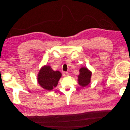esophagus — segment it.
Here are the masks:
<instances>
[{"instance_id": "esophagus-1", "label": "esophagus", "mask_w": 130, "mask_h": 130, "mask_svg": "<svg viewBox=\"0 0 130 130\" xmlns=\"http://www.w3.org/2000/svg\"><path fill=\"white\" fill-rule=\"evenodd\" d=\"M69 75V73L68 72H63V76H64V77H67V76H68Z\"/></svg>"}]
</instances>
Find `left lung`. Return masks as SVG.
I'll use <instances>...</instances> for the list:
<instances>
[{"label": "left lung", "instance_id": "8db88e82", "mask_svg": "<svg viewBox=\"0 0 130 130\" xmlns=\"http://www.w3.org/2000/svg\"><path fill=\"white\" fill-rule=\"evenodd\" d=\"M92 72L87 68L83 67L79 69V75L78 76V84L83 87L88 86L91 82Z\"/></svg>", "mask_w": 130, "mask_h": 130}]
</instances>
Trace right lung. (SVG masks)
Returning <instances> with one entry per match:
<instances>
[{
  "label": "right lung",
  "instance_id": "add662e5",
  "mask_svg": "<svg viewBox=\"0 0 130 130\" xmlns=\"http://www.w3.org/2000/svg\"><path fill=\"white\" fill-rule=\"evenodd\" d=\"M61 76L59 71H54L50 66L45 65L40 69L37 79L42 88L50 91L57 87Z\"/></svg>",
  "mask_w": 130,
  "mask_h": 130
}]
</instances>
